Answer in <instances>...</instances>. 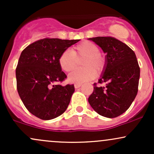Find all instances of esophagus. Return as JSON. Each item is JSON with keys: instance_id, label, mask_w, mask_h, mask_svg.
Masks as SVG:
<instances>
[{"instance_id": "1", "label": "esophagus", "mask_w": 154, "mask_h": 154, "mask_svg": "<svg viewBox=\"0 0 154 154\" xmlns=\"http://www.w3.org/2000/svg\"><path fill=\"white\" fill-rule=\"evenodd\" d=\"M81 85H82L79 84V83H75V88H76V89H77V88H80Z\"/></svg>"}]
</instances>
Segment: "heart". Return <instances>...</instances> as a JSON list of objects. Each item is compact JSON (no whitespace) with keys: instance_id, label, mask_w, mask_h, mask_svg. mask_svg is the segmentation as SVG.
<instances>
[{"instance_id":"b5f03b06","label":"heart","mask_w":154,"mask_h":154,"mask_svg":"<svg viewBox=\"0 0 154 154\" xmlns=\"http://www.w3.org/2000/svg\"><path fill=\"white\" fill-rule=\"evenodd\" d=\"M99 48L91 42H83L72 50L66 49L60 55L59 66L63 71L69 72L75 68L77 59H82V69L73 71L69 75L70 82L81 83L91 80L95 73L100 74L105 66V60L100 54Z\"/></svg>"}]
</instances>
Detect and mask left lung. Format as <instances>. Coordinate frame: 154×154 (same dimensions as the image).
<instances>
[{
  "label": "left lung",
  "mask_w": 154,
  "mask_h": 154,
  "mask_svg": "<svg viewBox=\"0 0 154 154\" xmlns=\"http://www.w3.org/2000/svg\"><path fill=\"white\" fill-rule=\"evenodd\" d=\"M101 48L106 66L88 102L100 115L115 118L130 108L138 91L140 67L135 54L128 45L112 37L89 38Z\"/></svg>",
  "instance_id": "obj_1"
}]
</instances>
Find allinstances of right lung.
<instances>
[{
    "label": "right lung",
    "instance_id": "add662e5",
    "mask_svg": "<svg viewBox=\"0 0 154 154\" xmlns=\"http://www.w3.org/2000/svg\"><path fill=\"white\" fill-rule=\"evenodd\" d=\"M78 41L44 38L22 51L16 69L17 88L24 105L34 116L49 120L66 110L75 86L54 83L66 78L59 66L60 55Z\"/></svg>",
    "mask_w": 154,
    "mask_h": 154
}]
</instances>
